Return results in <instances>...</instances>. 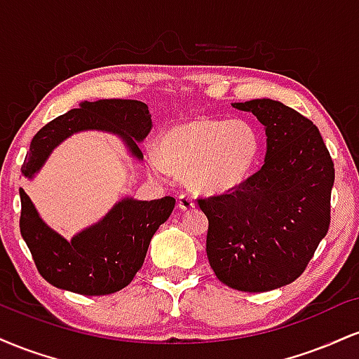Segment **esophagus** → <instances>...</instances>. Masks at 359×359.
<instances>
[{"label": "esophagus", "instance_id": "esophagus-1", "mask_svg": "<svg viewBox=\"0 0 359 359\" xmlns=\"http://www.w3.org/2000/svg\"><path fill=\"white\" fill-rule=\"evenodd\" d=\"M179 208L182 209V211H191V209L196 208V203H194L192 196H189V194H180V196H179Z\"/></svg>", "mask_w": 359, "mask_h": 359}]
</instances>
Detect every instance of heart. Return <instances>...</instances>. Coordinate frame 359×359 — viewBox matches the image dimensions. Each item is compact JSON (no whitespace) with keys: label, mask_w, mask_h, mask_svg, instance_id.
Listing matches in <instances>:
<instances>
[{"label":"heart","mask_w":359,"mask_h":359,"mask_svg":"<svg viewBox=\"0 0 359 359\" xmlns=\"http://www.w3.org/2000/svg\"><path fill=\"white\" fill-rule=\"evenodd\" d=\"M262 137L243 119L196 116L167 126L148 154L147 168L156 180L174 172L192 189L226 192L240 187L257 170Z\"/></svg>","instance_id":"b5f03b06"}]
</instances>
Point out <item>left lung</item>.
<instances>
[{
	"label": "left lung",
	"mask_w": 359,
	"mask_h": 359,
	"mask_svg": "<svg viewBox=\"0 0 359 359\" xmlns=\"http://www.w3.org/2000/svg\"><path fill=\"white\" fill-rule=\"evenodd\" d=\"M266 135L265 163L240 187L197 201L216 277L241 292H269L306 270L331 222L334 163L311 119L280 101L233 102Z\"/></svg>",
	"instance_id": "left-lung-1"
}]
</instances>
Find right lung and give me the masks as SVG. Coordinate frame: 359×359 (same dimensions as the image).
I'll return each instance as SVG.
<instances>
[{"instance_id": "1", "label": "right lung", "mask_w": 359, "mask_h": 359, "mask_svg": "<svg viewBox=\"0 0 359 359\" xmlns=\"http://www.w3.org/2000/svg\"><path fill=\"white\" fill-rule=\"evenodd\" d=\"M151 130L148 106L135 100L82 101L77 109L52 119L30 143L22 175L34 179L53 148L81 131L116 135L128 154L143 160L138 143ZM20 231L40 275L62 290L81 295H108L125 288L145 262L148 245L160 224L174 211L175 199L155 201L123 197L100 221L65 240L45 224L27 192L20 187Z\"/></svg>"}]
</instances>
